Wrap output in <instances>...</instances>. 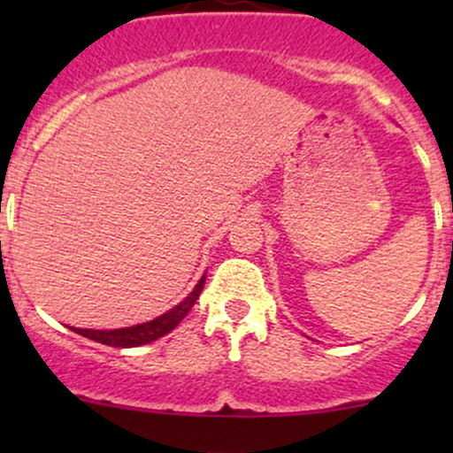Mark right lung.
Returning a JSON list of instances; mask_svg holds the SVG:
<instances>
[{"mask_svg": "<svg viewBox=\"0 0 453 453\" xmlns=\"http://www.w3.org/2000/svg\"><path fill=\"white\" fill-rule=\"evenodd\" d=\"M206 274H202V279L197 280V285L191 289L189 296L185 300H180L174 309H170L168 313L155 317V319L147 321V324L129 326V327H119V330H89V327H70V330L78 332L81 336H87V339L102 342V345L111 347H140L147 345V342H153L165 336L168 332H173L180 321L185 319V315L194 309L197 296H200L202 288H204Z\"/></svg>", "mask_w": 453, "mask_h": 453, "instance_id": "right-lung-1", "label": "right lung"}]
</instances>
